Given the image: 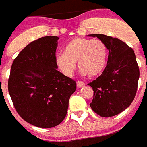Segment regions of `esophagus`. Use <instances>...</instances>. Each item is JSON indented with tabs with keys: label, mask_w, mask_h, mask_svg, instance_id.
Returning a JSON list of instances; mask_svg holds the SVG:
<instances>
[{
	"label": "esophagus",
	"mask_w": 147,
	"mask_h": 147,
	"mask_svg": "<svg viewBox=\"0 0 147 147\" xmlns=\"http://www.w3.org/2000/svg\"><path fill=\"white\" fill-rule=\"evenodd\" d=\"M77 87L78 88H81V87H83L84 86H85V83L82 82V81H78L77 83Z\"/></svg>",
	"instance_id": "obj_1"
}]
</instances>
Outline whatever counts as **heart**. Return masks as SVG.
<instances>
[{
    "label": "heart",
    "mask_w": 147,
    "mask_h": 147,
    "mask_svg": "<svg viewBox=\"0 0 147 147\" xmlns=\"http://www.w3.org/2000/svg\"><path fill=\"white\" fill-rule=\"evenodd\" d=\"M109 51L101 40L77 38L70 41L64 48V53L56 56V63L66 76L73 74L75 63L83 74L89 77L101 74L106 67Z\"/></svg>",
    "instance_id": "1"
}]
</instances>
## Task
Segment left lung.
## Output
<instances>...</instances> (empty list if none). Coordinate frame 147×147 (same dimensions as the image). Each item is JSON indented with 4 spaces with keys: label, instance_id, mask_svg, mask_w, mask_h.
Returning <instances> with one entry per match:
<instances>
[{
    "label": "left lung",
    "instance_id": "8db88e82",
    "mask_svg": "<svg viewBox=\"0 0 147 147\" xmlns=\"http://www.w3.org/2000/svg\"><path fill=\"white\" fill-rule=\"evenodd\" d=\"M88 36L99 38L109 50L106 67L88 84L93 90L90 107L101 117L117 115L130 106L137 92L140 70L134 51L118 38L102 34Z\"/></svg>",
    "mask_w": 147,
    "mask_h": 147
}]
</instances>
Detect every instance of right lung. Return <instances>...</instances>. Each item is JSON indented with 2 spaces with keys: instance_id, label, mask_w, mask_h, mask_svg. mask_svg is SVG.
I'll return each mask as SVG.
<instances>
[{
  "instance_id": "1",
  "label": "right lung",
  "mask_w": 147,
  "mask_h": 147,
  "mask_svg": "<svg viewBox=\"0 0 147 147\" xmlns=\"http://www.w3.org/2000/svg\"><path fill=\"white\" fill-rule=\"evenodd\" d=\"M57 36H45L29 43L13 62L8 91L17 113L34 126L51 128L66 117L77 83L58 71Z\"/></svg>"
}]
</instances>
